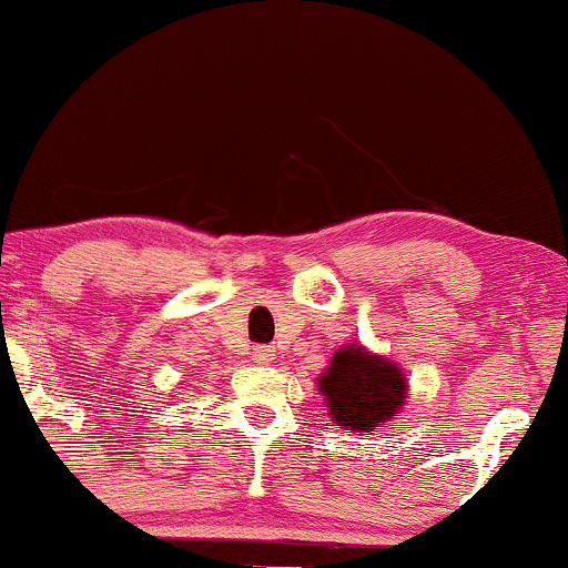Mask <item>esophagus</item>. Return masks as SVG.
<instances>
[{
    "mask_svg": "<svg viewBox=\"0 0 568 568\" xmlns=\"http://www.w3.org/2000/svg\"><path fill=\"white\" fill-rule=\"evenodd\" d=\"M274 348L271 346H255L253 348V359L258 362V364H268V362H274Z\"/></svg>",
    "mask_w": 568,
    "mask_h": 568,
    "instance_id": "34e87169",
    "label": "esophagus"
}]
</instances>
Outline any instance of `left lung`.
<instances>
[{"label":"left lung","mask_w":568,"mask_h":568,"mask_svg":"<svg viewBox=\"0 0 568 568\" xmlns=\"http://www.w3.org/2000/svg\"><path fill=\"white\" fill-rule=\"evenodd\" d=\"M336 426L348 432H369L398 414L406 398V377L393 362L372 356L359 346H344L321 377Z\"/></svg>","instance_id":"8db88e82"}]
</instances>
